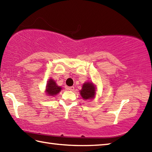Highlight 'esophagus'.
<instances>
[{
    "instance_id": "1",
    "label": "esophagus",
    "mask_w": 152,
    "mask_h": 152,
    "mask_svg": "<svg viewBox=\"0 0 152 152\" xmlns=\"http://www.w3.org/2000/svg\"><path fill=\"white\" fill-rule=\"evenodd\" d=\"M68 90H70V91H74V86H70V87H69V88H68Z\"/></svg>"
}]
</instances>
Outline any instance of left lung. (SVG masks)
Masks as SVG:
<instances>
[{"label":"left lung","instance_id":"8db88e82","mask_svg":"<svg viewBox=\"0 0 152 152\" xmlns=\"http://www.w3.org/2000/svg\"><path fill=\"white\" fill-rule=\"evenodd\" d=\"M95 90L94 86L92 83L86 82L82 86V88L80 91V94L82 97L85 100L92 99L94 96Z\"/></svg>","mask_w":152,"mask_h":152}]
</instances>
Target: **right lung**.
<instances>
[{
    "mask_svg": "<svg viewBox=\"0 0 152 152\" xmlns=\"http://www.w3.org/2000/svg\"><path fill=\"white\" fill-rule=\"evenodd\" d=\"M61 88L56 84V82L52 79H50L48 82L47 87H46V92L50 96H54L61 91Z\"/></svg>",
    "mask_w": 152,
    "mask_h": 152,
    "instance_id": "add662e5",
    "label": "right lung"
}]
</instances>
